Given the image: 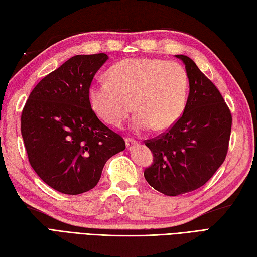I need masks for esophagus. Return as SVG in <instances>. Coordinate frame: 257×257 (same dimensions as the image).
<instances>
[{"label": "esophagus", "instance_id": "1", "mask_svg": "<svg viewBox=\"0 0 257 257\" xmlns=\"http://www.w3.org/2000/svg\"><path fill=\"white\" fill-rule=\"evenodd\" d=\"M125 144H126V148L128 150H131V149H133L137 145V142L135 140H133V139H128V137H127V139L125 140Z\"/></svg>", "mask_w": 257, "mask_h": 257}]
</instances>
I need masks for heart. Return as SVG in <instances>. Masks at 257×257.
Returning a JSON list of instances; mask_svg holds the SVG:
<instances>
[{
	"instance_id": "b5f03b06",
	"label": "heart",
	"mask_w": 257,
	"mask_h": 257,
	"mask_svg": "<svg viewBox=\"0 0 257 257\" xmlns=\"http://www.w3.org/2000/svg\"><path fill=\"white\" fill-rule=\"evenodd\" d=\"M109 79L91 83L88 100L102 121L120 127L133 109L136 131L170 127L186 102L187 75L176 61L134 58L109 70Z\"/></svg>"
}]
</instances>
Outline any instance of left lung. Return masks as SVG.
<instances>
[{"mask_svg":"<svg viewBox=\"0 0 257 257\" xmlns=\"http://www.w3.org/2000/svg\"><path fill=\"white\" fill-rule=\"evenodd\" d=\"M182 60L190 93L179 120L168 132L145 145L153 153V165L144 177L155 190L178 196L197 190L214 176L228 153L232 116L227 103L192 59Z\"/></svg>","mask_w":257,"mask_h":257,"instance_id":"8db88e82","label":"left lung"}]
</instances>
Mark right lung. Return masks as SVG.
<instances>
[{"label": "right lung", "mask_w": 257, "mask_h": 257, "mask_svg": "<svg viewBox=\"0 0 257 257\" xmlns=\"http://www.w3.org/2000/svg\"><path fill=\"white\" fill-rule=\"evenodd\" d=\"M108 59L105 53L68 59L37 84L22 112L30 166L63 194L93 189L105 162L125 149L124 140L99 120L88 100L92 78Z\"/></svg>", "instance_id": "add662e5"}]
</instances>
